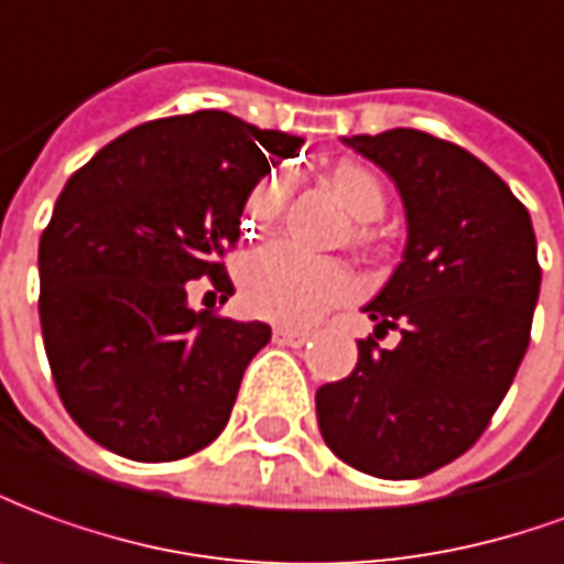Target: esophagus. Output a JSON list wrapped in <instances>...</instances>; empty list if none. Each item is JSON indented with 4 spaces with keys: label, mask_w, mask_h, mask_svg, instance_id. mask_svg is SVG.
I'll return each instance as SVG.
<instances>
[{
    "label": "esophagus",
    "mask_w": 564,
    "mask_h": 564,
    "mask_svg": "<svg viewBox=\"0 0 564 564\" xmlns=\"http://www.w3.org/2000/svg\"><path fill=\"white\" fill-rule=\"evenodd\" d=\"M273 337L275 343H282V346H303V343L313 337V334H310V330H303V327H275Z\"/></svg>",
    "instance_id": "esophagus-1"
}]
</instances>
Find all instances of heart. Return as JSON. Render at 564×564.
<instances>
[{
  "label": "heart",
  "instance_id": "obj_1",
  "mask_svg": "<svg viewBox=\"0 0 564 564\" xmlns=\"http://www.w3.org/2000/svg\"><path fill=\"white\" fill-rule=\"evenodd\" d=\"M322 182L352 221L370 225L382 218L389 194H386L382 178L367 163H330L322 173ZM285 194H289V178L275 173L251 187L246 199L249 227L273 221L285 203ZM358 239L367 242L370 230L358 227ZM237 282L239 301L251 315L267 318V322H282V325H310L330 306L352 301L358 294V279L346 263L306 258L285 246H270V249L249 254L239 267Z\"/></svg>",
  "mask_w": 564,
  "mask_h": 564
}]
</instances>
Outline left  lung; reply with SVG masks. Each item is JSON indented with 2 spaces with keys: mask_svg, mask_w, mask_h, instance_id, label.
<instances>
[{
  "mask_svg": "<svg viewBox=\"0 0 564 564\" xmlns=\"http://www.w3.org/2000/svg\"><path fill=\"white\" fill-rule=\"evenodd\" d=\"M389 175L406 212L403 261L367 303L377 337L315 391L330 453L382 480H416L467 453L529 349L541 291L525 206L470 151L422 130L343 139ZM398 326L402 343H376Z\"/></svg>",
  "mask_w": 564,
  "mask_h": 564,
  "instance_id": "left-lung-1",
  "label": "left lung"
}]
</instances>
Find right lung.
Returning <instances> with one entry per match:
<instances>
[{
    "label": "right lung",
    "mask_w": 564,
    "mask_h": 564,
    "mask_svg": "<svg viewBox=\"0 0 564 564\" xmlns=\"http://www.w3.org/2000/svg\"><path fill=\"white\" fill-rule=\"evenodd\" d=\"M301 135L227 111L139 123L59 194L39 242V318L75 425L133 462H175L225 431L263 322L197 313L187 285L234 294L221 254L270 166Z\"/></svg>",
    "instance_id": "right-lung-1"
}]
</instances>
